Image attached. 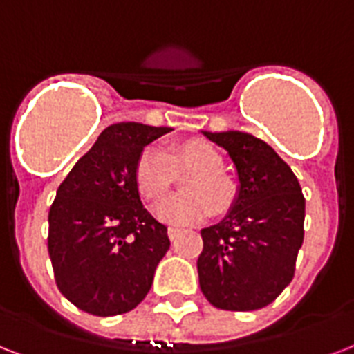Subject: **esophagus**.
Listing matches in <instances>:
<instances>
[{
  "mask_svg": "<svg viewBox=\"0 0 354 354\" xmlns=\"http://www.w3.org/2000/svg\"><path fill=\"white\" fill-rule=\"evenodd\" d=\"M179 234H180V229H179V227H169V229H168L169 240H175V238L179 236Z\"/></svg>",
  "mask_w": 354,
  "mask_h": 354,
  "instance_id": "esophagus-1",
  "label": "esophagus"
}]
</instances>
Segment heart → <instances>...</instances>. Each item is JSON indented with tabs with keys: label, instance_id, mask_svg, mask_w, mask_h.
Wrapping results in <instances>:
<instances>
[{
	"label": "heart",
	"instance_id": "1",
	"mask_svg": "<svg viewBox=\"0 0 354 354\" xmlns=\"http://www.w3.org/2000/svg\"><path fill=\"white\" fill-rule=\"evenodd\" d=\"M223 158L205 140H185L162 153L146 147L134 166V183L147 201L157 203L168 196L177 177L183 179L186 194L169 197L155 210L169 223L201 221L214 210L223 214L236 199V183L221 169Z\"/></svg>",
	"mask_w": 354,
	"mask_h": 354
}]
</instances>
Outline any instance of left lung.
<instances>
[{"label": "left lung", "instance_id": "1", "mask_svg": "<svg viewBox=\"0 0 354 354\" xmlns=\"http://www.w3.org/2000/svg\"><path fill=\"white\" fill-rule=\"evenodd\" d=\"M203 134L227 149L240 188L231 212L201 231L199 286L216 308L259 310L294 279L305 197L294 171L264 140L240 131Z\"/></svg>", "mask_w": 354, "mask_h": 354}]
</instances>
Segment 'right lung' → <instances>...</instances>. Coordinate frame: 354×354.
<instances>
[{
  "label": "right lung",
  "mask_w": 354,
  "mask_h": 354,
  "mask_svg": "<svg viewBox=\"0 0 354 354\" xmlns=\"http://www.w3.org/2000/svg\"><path fill=\"white\" fill-rule=\"evenodd\" d=\"M169 127L114 123L60 183L48 249L60 294L94 316H118L146 297L169 249L168 227L140 201L134 166Z\"/></svg>",
  "instance_id": "add662e5"
}]
</instances>
